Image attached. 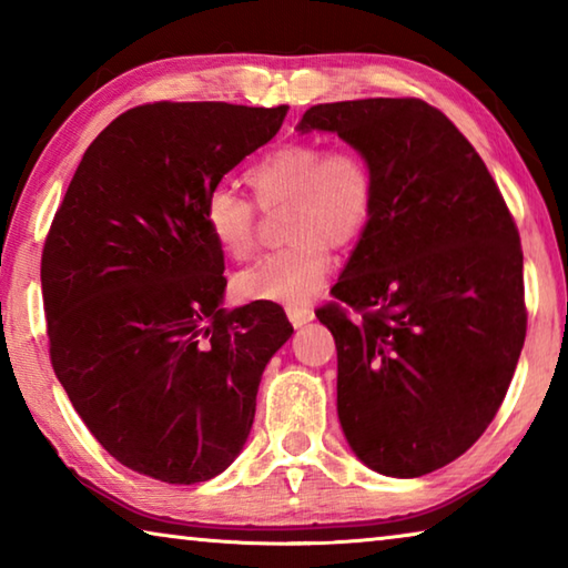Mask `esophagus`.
<instances>
[{"label": "esophagus", "instance_id": "34e87169", "mask_svg": "<svg viewBox=\"0 0 568 568\" xmlns=\"http://www.w3.org/2000/svg\"><path fill=\"white\" fill-rule=\"evenodd\" d=\"M285 313H287V318H291V323L295 325V328H301V325L311 323L313 315H315L311 307H305V305H287Z\"/></svg>", "mask_w": 568, "mask_h": 568}]
</instances>
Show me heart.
I'll list each match as a JSON object with an SVG mask.
<instances>
[{
  "label": "heart",
  "mask_w": 568,
  "mask_h": 568,
  "mask_svg": "<svg viewBox=\"0 0 568 568\" xmlns=\"http://www.w3.org/2000/svg\"><path fill=\"white\" fill-rule=\"evenodd\" d=\"M263 210L287 207L285 240L235 277L245 301L303 303L325 283L331 247H351L371 225L376 210V175L353 148L325 150L321 142H287L267 152L247 172ZM205 227L233 261H247L257 247V210L235 190L215 187L205 200Z\"/></svg>",
  "instance_id": "obj_1"
}]
</instances>
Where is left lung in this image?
Here are the masks:
<instances>
[{"mask_svg":"<svg viewBox=\"0 0 568 568\" xmlns=\"http://www.w3.org/2000/svg\"><path fill=\"white\" fill-rule=\"evenodd\" d=\"M301 132H335L371 162L376 210L333 297L315 311L338 348V418L353 454L416 478L476 444L526 338L524 253L474 145L413 98L315 104Z\"/></svg>","mask_w":568,"mask_h":568,"instance_id":"obj_1","label":"left lung"}]
</instances>
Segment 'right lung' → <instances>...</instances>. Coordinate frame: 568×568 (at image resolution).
<instances>
[{
  "label": "right lung",
  "instance_id": "obj_1",
  "mask_svg": "<svg viewBox=\"0 0 568 568\" xmlns=\"http://www.w3.org/2000/svg\"><path fill=\"white\" fill-rule=\"evenodd\" d=\"M287 108L140 104L82 155L42 253L52 368L122 466L200 484L233 464L293 325L271 301L227 311L205 200L271 142Z\"/></svg>",
  "mask_w": 568,
  "mask_h": 568
}]
</instances>
